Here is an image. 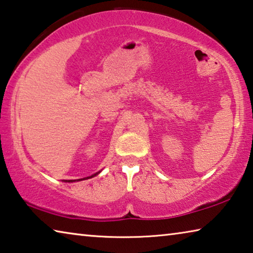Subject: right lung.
<instances>
[{
    "instance_id": "add662e5",
    "label": "right lung",
    "mask_w": 253,
    "mask_h": 253,
    "mask_svg": "<svg viewBox=\"0 0 253 253\" xmlns=\"http://www.w3.org/2000/svg\"><path fill=\"white\" fill-rule=\"evenodd\" d=\"M97 174H98V173H96V174H94V175H92V176H96L97 175ZM92 176H90V177H92ZM86 178H89V177H86ZM86 178H84V180H86ZM80 180H83V178H80ZM79 180V181H80ZM65 182H67V181H65ZM68 182H73V181H68Z\"/></svg>"
}]
</instances>
